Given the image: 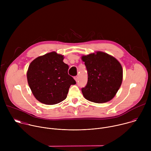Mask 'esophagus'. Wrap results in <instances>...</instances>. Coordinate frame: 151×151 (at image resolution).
Listing matches in <instances>:
<instances>
[{"mask_svg":"<svg viewBox=\"0 0 151 151\" xmlns=\"http://www.w3.org/2000/svg\"><path fill=\"white\" fill-rule=\"evenodd\" d=\"M74 79H75V80L76 81V82H77V81H78V76H75V77H74Z\"/></svg>","mask_w":151,"mask_h":151,"instance_id":"obj_1","label":"esophagus"}]
</instances>
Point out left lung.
I'll use <instances>...</instances> for the list:
<instances>
[{
    "label": "left lung",
    "instance_id": "8db88e82",
    "mask_svg": "<svg viewBox=\"0 0 151 151\" xmlns=\"http://www.w3.org/2000/svg\"><path fill=\"white\" fill-rule=\"evenodd\" d=\"M81 59L88 72L87 84L82 88L85 99L97 103L111 100L122 83L121 63L114 57L101 51L82 55Z\"/></svg>",
    "mask_w": 151,
    "mask_h": 151
}]
</instances>
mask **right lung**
Instances as JSON below:
<instances>
[{
    "instance_id": "obj_1",
    "label": "right lung",
    "mask_w": 151,
    "mask_h": 151,
    "mask_svg": "<svg viewBox=\"0 0 151 151\" xmlns=\"http://www.w3.org/2000/svg\"><path fill=\"white\" fill-rule=\"evenodd\" d=\"M64 55L55 51L33 60L27 72V82L35 97L45 104H55L65 100L71 85L76 81L69 75V66Z\"/></svg>"
}]
</instances>
